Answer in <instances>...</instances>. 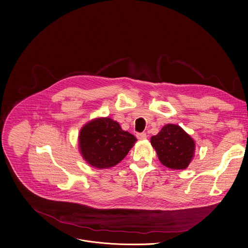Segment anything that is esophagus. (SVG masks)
<instances>
[{"label":"esophagus","mask_w":248,"mask_h":248,"mask_svg":"<svg viewBox=\"0 0 248 248\" xmlns=\"http://www.w3.org/2000/svg\"><path fill=\"white\" fill-rule=\"evenodd\" d=\"M136 136H137L139 140H144V139H146V137H147V135H146V133H145V132L137 133V135H136Z\"/></svg>","instance_id":"esophagus-1"}]
</instances>
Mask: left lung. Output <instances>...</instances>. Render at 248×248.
<instances>
[{"label":"left lung","mask_w":248,"mask_h":248,"mask_svg":"<svg viewBox=\"0 0 248 248\" xmlns=\"http://www.w3.org/2000/svg\"><path fill=\"white\" fill-rule=\"evenodd\" d=\"M150 141L160 162L166 167L185 169L192 160L195 142L179 125L166 124Z\"/></svg>","instance_id":"obj_1"}]
</instances>
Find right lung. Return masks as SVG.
Listing matches in <instances>:
<instances>
[{"instance_id":"add662e5","label":"right lung","mask_w":248,"mask_h":248,"mask_svg":"<svg viewBox=\"0 0 248 248\" xmlns=\"http://www.w3.org/2000/svg\"><path fill=\"white\" fill-rule=\"evenodd\" d=\"M79 139L83 159L97 168H108L120 163L137 140L109 118L96 119L86 124Z\"/></svg>"}]
</instances>
